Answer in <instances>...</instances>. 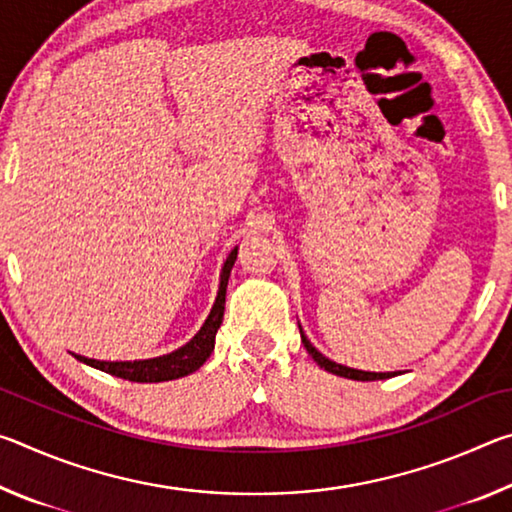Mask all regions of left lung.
<instances>
[{
    "label": "left lung",
    "mask_w": 512,
    "mask_h": 512,
    "mask_svg": "<svg viewBox=\"0 0 512 512\" xmlns=\"http://www.w3.org/2000/svg\"><path fill=\"white\" fill-rule=\"evenodd\" d=\"M300 339H302V343H305V348L311 354V359H314L320 368H325L327 372H332V375H336V377H345V379H354V381H377V379H388V377L400 375V372H368V370L341 366V363L327 359L323 352H318L314 345H311V341L307 339V334L302 332V327H300Z\"/></svg>",
    "instance_id": "1"
}]
</instances>
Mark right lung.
Instances as JSON below:
<instances>
[{"label":"right lung","mask_w":512,"mask_h":512,"mask_svg":"<svg viewBox=\"0 0 512 512\" xmlns=\"http://www.w3.org/2000/svg\"><path fill=\"white\" fill-rule=\"evenodd\" d=\"M237 246L230 250L228 259L223 262L221 268V280H219V293H216V300L212 305L210 316L205 318L203 327L198 329L192 341H187L183 348L173 350L169 354H162V357L153 359H137V361H99V359H88L81 357V354H74L76 359L85 366H92L97 370L108 372V375H115L128 381H137V384H158V381H171L185 375H192L203 363L210 359L214 350V339L216 332L223 323V311H225V289H228L230 271L237 262Z\"/></svg>","instance_id":"1"}]
</instances>
